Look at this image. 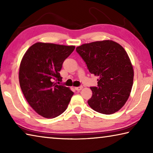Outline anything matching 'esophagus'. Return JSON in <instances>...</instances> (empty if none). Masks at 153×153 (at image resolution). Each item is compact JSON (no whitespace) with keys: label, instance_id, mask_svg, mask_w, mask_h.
Returning a JSON list of instances; mask_svg holds the SVG:
<instances>
[{"label":"esophagus","instance_id":"esophagus-1","mask_svg":"<svg viewBox=\"0 0 153 153\" xmlns=\"http://www.w3.org/2000/svg\"><path fill=\"white\" fill-rule=\"evenodd\" d=\"M83 88V86H79V87H75V89H76L77 91H79Z\"/></svg>","mask_w":153,"mask_h":153}]
</instances>
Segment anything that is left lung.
I'll use <instances>...</instances> for the list:
<instances>
[{
  "mask_svg": "<svg viewBox=\"0 0 153 153\" xmlns=\"http://www.w3.org/2000/svg\"><path fill=\"white\" fill-rule=\"evenodd\" d=\"M76 51L90 73L98 77L97 87H90V107L105 115L117 112L126 104L133 86L134 69L125 49L115 41L105 40L84 44Z\"/></svg>",
  "mask_w": 153,
  "mask_h": 153,
  "instance_id": "left-lung-1",
  "label": "left lung"
}]
</instances>
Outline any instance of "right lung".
I'll return each mask as SVG.
<instances>
[{
	"label": "right lung",
	"instance_id": "obj_1",
	"mask_svg": "<svg viewBox=\"0 0 153 153\" xmlns=\"http://www.w3.org/2000/svg\"><path fill=\"white\" fill-rule=\"evenodd\" d=\"M75 46L36 42L25 52L21 61L19 80L21 89L30 107L43 117H58L67 109L74 92L57 85L63 61Z\"/></svg>",
	"mask_w": 153,
	"mask_h": 153
}]
</instances>
